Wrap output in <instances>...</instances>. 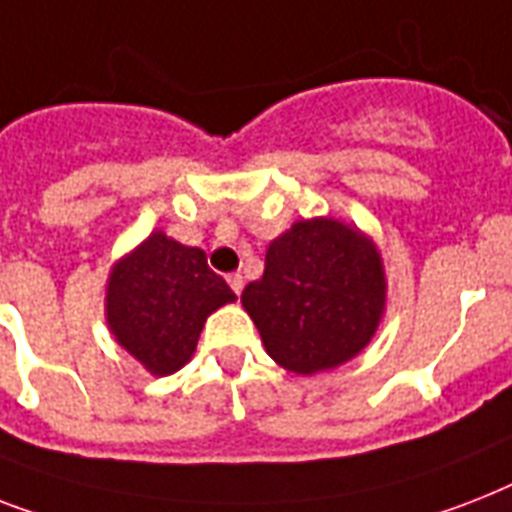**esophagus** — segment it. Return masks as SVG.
Returning a JSON list of instances; mask_svg holds the SVG:
<instances>
[{"label": "esophagus", "instance_id": "esophagus-1", "mask_svg": "<svg viewBox=\"0 0 512 512\" xmlns=\"http://www.w3.org/2000/svg\"><path fill=\"white\" fill-rule=\"evenodd\" d=\"M228 284H231V289L236 295H241V289H244V276H241V273H231V276H228Z\"/></svg>", "mask_w": 512, "mask_h": 512}]
</instances>
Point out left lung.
I'll list each match as a JSON object with an SVG mask.
<instances>
[{
	"label": "left lung",
	"instance_id": "8db88e82",
	"mask_svg": "<svg viewBox=\"0 0 512 512\" xmlns=\"http://www.w3.org/2000/svg\"><path fill=\"white\" fill-rule=\"evenodd\" d=\"M388 300L377 244L337 217L297 220L268 244L263 279L241 305L287 372L337 369L372 342Z\"/></svg>",
	"mask_w": 512,
	"mask_h": 512
}]
</instances>
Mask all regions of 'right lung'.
Returning a JSON list of instances; mask_svg holds the SVG:
<instances>
[{"label":"right lung","mask_w":512,"mask_h":512,"mask_svg":"<svg viewBox=\"0 0 512 512\" xmlns=\"http://www.w3.org/2000/svg\"><path fill=\"white\" fill-rule=\"evenodd\" d=\"M233 300L204 249L154 231L111 265L106 324L146 372L167 377L191 361L204 321Z\"/></svg>","instance_id":"right-lung-1"}]
</instances>
